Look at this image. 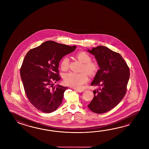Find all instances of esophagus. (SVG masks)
Segmentation results:
<instances>
[{
	"instance_id": "obj_1",
	"label": "esophagus",
	"mask_w": 149,
	"mask_h": 149,
	"mask_svg": "<svg viewBox=\"0 0 149 149\" xmlns=\"http://www.w3.org/2000/svg\"><path fill=\"white\" fill-rule=\"evenodd\" d=\"M76 89L77 92H79V93H81L84 91V89Z\"/></svg>"
}]
</instances>
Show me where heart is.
I'll use <instances>...</instances> for the list:
<instances>
[{
  "label": "heart",
  "mask_w": 149,
  "mask_h": 149,
  "mask_svg": "<svg viewBox=\"0 0 149 149\" xmlns=\"http://www.w3.org/2000/svg\"><path fill=\"white\" fill-rule=\"evenodd\" d=\"M76 57L83 63L82 71H86L90 75H94L99 69L98 64L92 61V58L85 52H80L76 55ZM69 60L64 57L61 62V68L62 70H67L69 68ZM84 71L81 73L71 72L66 73L64 76V82L68 86L74 88H81L84 84L88 81L87 73Z\"/></svg>",
  "instance_id": "1"
}]
</instances>
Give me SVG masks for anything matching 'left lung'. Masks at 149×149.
<instances>
[{"mask_svg": "<svg viewBox=\"0 0 149 149\" xmlns=\"http://www.w3.org/2000/svg\"><path fill=\"white\" fill-rule=\"evenodd\" d=\"M87 51L95 56L100 68L91 83L99 88L93 91L94 96L88 107L94 113H104L116 107L124 98L130 69L120 54L107 47L98 46Z\"/></svg>", "mask_w": 149, "mask_h": 149, "instance_id": "8db88e82", "label": "left lung"}]
</instances>
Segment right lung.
Here are the masks:
<instances>
[{
	"label": "right lung",
	"instance_id": "obj_1",
	"mask_svg": "<svg viewBox=\"0 0 149 149\" xmlns=\"http://www.w3.org/2000/svg\"><path fill=\"white\" fill-rule=\"evenodd\" d=\"M55 41H45L26 54L20 69L25 94L35 108L45 113L56 110L62 103L67 87L53 86L61 79L59 62L65 55L75 50Z\"/></svg>",
	"mask_w": 149,
	"mask_h": 149
}]
</instances>
